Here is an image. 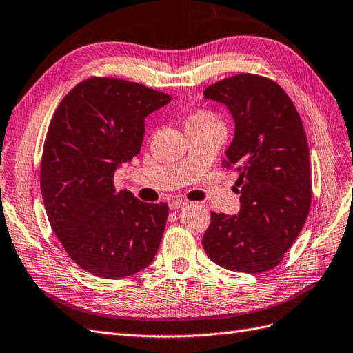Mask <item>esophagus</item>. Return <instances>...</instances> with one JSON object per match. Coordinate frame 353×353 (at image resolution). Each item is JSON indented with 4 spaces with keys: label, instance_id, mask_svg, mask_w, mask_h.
I'll return each instance as SVG.
<instances>
[{
    "label": "esophagus",
    "instance_id": "obj_1",
    "mask_svg": "<svg viewBox=\"0 0 353 353\" xmlns=\"http://www.w3.org/2000/svg\"><path fill=\"white\" fill-rule=\"evenodd\" d=\"M187 205H188V202H187V200H183V199H174V200H170V202H169L170 209H179V208H184Z\"/></svg>",
    "mask_w": 353,
    "mask_h": 353
}]
</instances>
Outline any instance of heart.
Segmentation results:
<instances>
[{"mask_svg": "<svg viewBox=\"0 0 353 353\" xmlns=\"http://www.w3.org/2000/svg\"><path fill=\"white\" fill-rule=\"evenodd\" d=\"M188 120H193V121H203V120H216L212 114H209V112H194V114H192V116L188 117Z\"/></svg>", "mask_w": 353, "mask_h": 353, "instance_id": "1", "label": "heart"}]
</instances>
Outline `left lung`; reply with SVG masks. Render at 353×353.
<instances>
[{"label": "left lung", "instance_id": "8db88e82", "mask_svg": "<svg viewBox=\"0 0 353 353\" xmlns=\"http://www.w3.org/2000/svg\"><path fill=\"white\" fill-rule=\"evenodd\" d=\"M232 112L234 138L224 168H236L241 211L211 212L202 245L215 264L263 273L278 265L306 223L312 202L309 147L303 121L278 83L237 74L203 92Z\"/></svg>", "mask_w": 353, "mask_h": 353}]
</instances>
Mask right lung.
Returning a JSON list of instances; mask_svg holds the SVG:
<instances>
[{"label": "right lung", "instance_id": "add662e5", "mask_svg": "<svg viewBox=\"0 0 353 353\" xmlns=\"http://www.w3.org/2000/svg\"><path fill=\"white\" fill-rule=\"evenodd\" d=\"M163 92L111 77L79 83L47 130L40 183L52 230L81 269L121 279L145 269L160 246L169 206L114 187V172L139 154L145 117Z\"/></svg>", "mask_w": 353, "mask_h": 353}]
</instances>
